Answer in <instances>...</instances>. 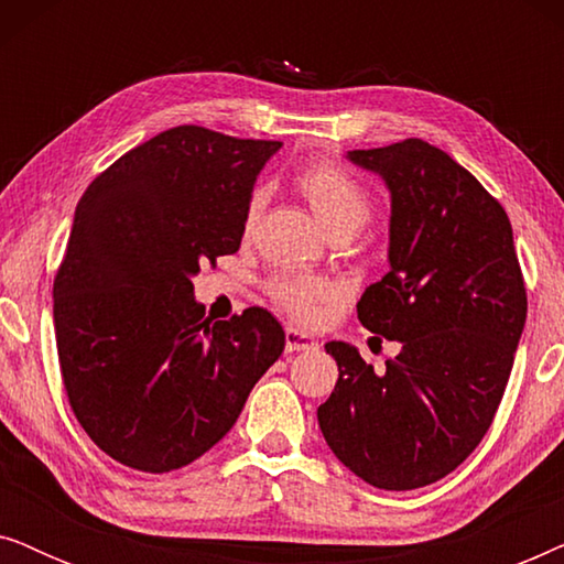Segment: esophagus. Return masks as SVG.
I'll return each instance as SVG.
<instances>
[{"mask_svg":"<svg viewBox=\"0 0 564 564\" xmlns=\"http://www.w3.org/2000/svg\"><path fill=\"white\" fill-rule=\"evenodd\" d=\"M284 349H288L290 354L315 349V338L303 334V330H297V328H288L284 330Z\"/></svg>","mask_w":564,"mask_h":564,"instance_id":"obj_1","label":"esophagus"}]
</instances>
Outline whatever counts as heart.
I'll return each mask as SVG.
<instances>
[{
	"mask_svg": "<svg viewBox=\"0 0 564 564\" xmlns=\"http://www.w3.org/2000/svg\"><path fill=\"white\" fill-rule=\"evenodd\" d=\"M297 189L303 192L313 213L328 230L361 228L372 215V199L357 176L336 161H313L297 174ZM264 195L257 189L246 205V226H253L261 213ZM269 297L276 307L300 323H313L318 318L321 305L336 295L334 282L318 274L284 272L274 274L267 282Z\"/></svg>",
	"mask_w": 564,
	"mask_h": 564,
	"instance_id": "b5f03b06",
	"label": "heart"
}]
</instances>
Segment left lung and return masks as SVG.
<instances>
[{"label":"left lung","mask_w":564,"mask_h":564,"mask_svg":"<svg viewBox=\"0 0 564 564\" xmlns=\"http://www.w3.org/2000/svg\"><path fill=\"white\" fill-rule=\"evenodd\" d=\"M390 189V272L357 303L361 326L398 341L375 369L328 341L338 380L318 408L330 452L380 490L457 469L488 434L527 323L511 220L449 153L421 138L349 151Z\"/></svg>","instance_id":"left-lung-1"}]
</instances>
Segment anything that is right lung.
<instances>
[{
	"label": "right lung",
	"instance_id": "1",
	"mask_svg": "<svg viewBox=\"0 0 564 564\" xmlns=\"http://www.w3.org/2000/svg\"><path fill=\"white\" fill-rule=\"evenodd\" d=\"M280 141L180 126L153 135L84 192L53 280L61 377L105 454L172 473L220 442L284 330L264 307L205 315L192 276L236 253L253 182Z\"/></svg>",
	"mask_w": 564,
	"mask_h": 564
}]
</instances>
